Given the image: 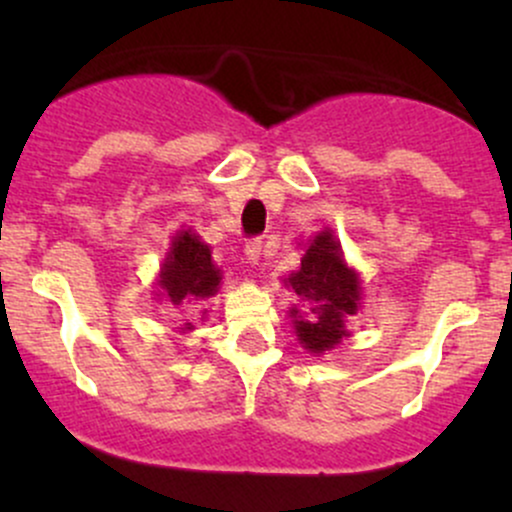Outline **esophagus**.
Returning <instances> with one entry per match:
<instances>
[{"instance_id":"1","label":"esophagus","mask_w":512,"mask_h":512,"mask_svg":"<svg viewBox=\"0 0 512 512\" xmlns=\"http://www.w3.org/2000/svg\"><path fill=\"white\" fill-rule=\"evenodd\" d=\"M262 255V238H250L248 243H245V257H248L250 262H257Z\"/></svg>"}]
</instances>
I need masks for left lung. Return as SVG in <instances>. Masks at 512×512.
<instances>
[{"label":"left lung","instance_id":"left-lung-1","mask_svg":"<svg viewBox=\"0 0 512 512\" xmlns=\"http://www.w3.org/2000/svg\"><path fill=\"white\" fill-rule=\"evenodd\" d=\"M289 284L310 305L305 317H296L298 310H291L301 344L313 354L334 349L346 337L344 317L358 310V276L344 264L332 233H320L313 240Z\"/></svg>","mask_w":512,"mask_h":512}]
</instances>
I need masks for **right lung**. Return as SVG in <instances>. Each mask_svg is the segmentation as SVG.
Wrapping results in <instances>:
<instances>
[{"label": "right lung", "mask_w": 512, "mask_h": 512, "mask_svg": "<svg viewBox=\"0 0 512 512\" xmlns=\"http://www.w3.org/2000/svg\"><path fill=\"white\" fill-rule=\"evenodd\" d=\"M219 279V269L211 264L207 245L199 243V238L192 233H180L173 240V248L161 272V286L170 301L175 305L182 301H204L219 289ZM185 330H192V322H187Z\"/></svg>", "instance_id": "add662e5"}]
</instances>
